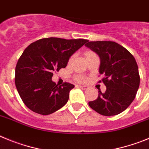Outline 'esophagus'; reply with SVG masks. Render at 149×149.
<instances>
[{
	"instance_id": "obj_1",
	"label": "esophagus",
	"mask_w": 149,
	"mask_h": 149,
	"mask_svg": "<svg viewBox=\"0 0 149 149\" xmlns=\"http://www.w3.org/2000/svg\"><path fill=\"white\" fill-rule=\"evenodd\" d=\"M77 86L79 87V88H81L82 90H86L87 88H88L86 86H84V85H77Z\"/></svg>"
}]
</instances>
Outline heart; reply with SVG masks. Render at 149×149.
<instances>
[{"label":"heart","mask_w":149,"mask_h":149,"mask_svg":"<svg viewBox=\"0 0 149 149\" xmlns=\"http://www.w3.org/2000/svg\"><path fill=\"white\" fill-rule=\"evenodd\" d=\"M90 53H91V52H88V53H86V55L90 54ZM73 58H74V56H71V57H70V60H69V62H71V61H73ZM77 80H78V81H84V78L83 77V76H78Z\"/></svg>","instance_id":"1"}]
</instances>
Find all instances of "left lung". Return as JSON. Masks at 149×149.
I'll use <instances>...</instances> for the list:
<instances>
[{
    "instance_id": "8db88e82",
    "label": "left lung",
    "mask_w": 149,
    "mask_h": 149,
    "mask_svg": "<svg viewBox=\"0 0 149 149\" xmlns=\"http://www.w3.org/2000/svg\"><path fill=\"white\" fill-rule=\"evenodd\" d=\"M85 46L100 56V73L107 88L104 93L100 91L97 99L88 102L89 106L103 116L122 113L134 100L140 86L134 57L114 41H88Z\"/></svg>"
}]
</instances>
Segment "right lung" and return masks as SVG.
Returning <instances> with one entry per match:
<instances>
[{
    "label": "right lung",
    "instance_id": "add662e5",
    "mask_svg": "<svg viewBox=\"0 0 149 149\" xmlns=\"http://www.w3.org/2000/svg\"><path fill=\"white\" fill-rule=\"evenodd\" d=\"M88 40L46 38L32 43L23 52L15 68V82L28 108L41 115L53 113L68 101L74 85L52 81L53 72L66 68L70 56Z\"/></svg>",
    "mask_w": 149,
    "mask_h": 149
}]
</instances>
